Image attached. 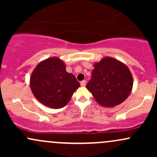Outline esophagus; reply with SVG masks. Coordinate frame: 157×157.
<instances>
[{
  "label": "esophagus",
  "mask_w": 157,
  "mask_h": 157,
  "mask_svg": "<svg viewBox=\"0 0 157 157\" xmlns=\"http://www.w3.org/2000/svg\"><path fill=\"white\" fill-rule=\"evenodd\" d=\"M80 85H81V86H86V80L81 81V82H80Z\"/></svg>",
  "instance_id": "obj_1"
}]
</instances>
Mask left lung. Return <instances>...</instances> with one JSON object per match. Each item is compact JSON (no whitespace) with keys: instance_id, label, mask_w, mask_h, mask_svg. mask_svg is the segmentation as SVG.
I'll list each match as a JSON object with an SVG mask.
<instances>
[{"instance_id":"obj_1","label":"left lung","mask_w":157,"mask_h":157,"mask_svg":"<svg viewBox=\"0 0 157 157\" xmlns=\"http://www.w3.org/2000/svg\"><path fill=\"white\" fill-rule=\"evenodd\" d=\"M133 77L125 64L105 57L94 64L86 88L100 105L113 107L125 101L131 94Z\"/></svg>"}]
</instances>
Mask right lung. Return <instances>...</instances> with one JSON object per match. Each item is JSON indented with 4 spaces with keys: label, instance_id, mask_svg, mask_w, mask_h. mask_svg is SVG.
<instances>
[{
    "label": "right lung",
    "instance_id": "add662e5",
    "mask_svg": "<svg viewBox=\"0 0 157 157\" xmlns=\"http://www.w3.org/2000/svg\"><path fill=\"white\" fill-rule=\"evenodd\" d=\"M80 83L57 57L40 63L30 77V86L37 100L52 109H60L69 102Z\"/></svg>",
    "mask_w": 157,
    "mask_h": 157
}]
</instances>
